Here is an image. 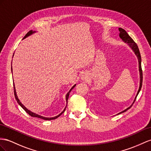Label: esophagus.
Returning <instances> with one entry per match:
<instances>
[{"instance_id":"obj_1","label":"esophagus","mask_w":151,"mask_h":151,"mask_svg":"<svg viewBox=\"0 0 151 151\" xmlns=\"http://www.w3.org/2000/svg\"><path fill=\"white\" fill-rule=\"evenodd\" d=\"M81 79H82V80H86V79H87V75H86V74H82V76H81Z\"/></svg>"}]
</instances>
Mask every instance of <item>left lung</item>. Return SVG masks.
<instances>
[{"label": "left lung", "instance_id": "8db88e82", "mask_svg": "<svg viewBox=\"0 0 151 151\" xmlns=\"http://www.w3.org/2000/svg\"><path fill=\"white\" fill-rule=\"evenodd\" d=\"M119 37H121L122 39V40L126 42V43H127V45H128L129 46V47L132 49L133 51L134 52L135 55H137V58H138V68H139V72H140V86H139V88H138V91L137 92V94L136 95V96H135V98L134 99V101L132 103V105H131L130 106H129L128 108H127V109L124 110L122 111L121 112L119 113L118 114H122V113H124L126 111H127V110H129L130 108L132 106V105H133V103H134L135 100H136V98L137 97V96L139 92H140V90H141V88H142V80H143V75H142V66H141V62H142V60H141V55H140V51H139V49H138V47L137 45L135 43V42L133 40V39L131 38L129 35L128 34H127L126 32V31L125 30H124L122 28H119ZM117 114V115H118Z\"/></svg>", "mask_w": 151, "mask_h": 151}]
</instances>
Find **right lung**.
I'll return each instance as SVG.
<instances>
[{"label":"right lung","instance_id":"obj_1","mask_svg":"<svg viewBox=\"0 0 151 151\" xmlns=\"http://www.w3.org/2000/svg\"><path fill=\"white\" fill-rule=\"evenodd\" d=\"M36 32V31H33V30H30V31L29 32H27V34H26V35L25 36V37H24V39H23V40H24L25 38H26L27 37H28V36H30L31 35V34H32L33 33H35ZM11 72L13 73V69H12V64H11ZM13 86H14V96H15V98H16V100L17 101V102H18V103L19 104V105H20V106H21V107L23 109H24L27 113L29 115H30V116H31V117H37V118H40V119H44V120H53V119H57V117H59V116L62 114H63L64 112V111H65V109H66V106H67V105H68V98H69V93H70V92L71 91V90L73 89V88H74L75 86H76V84H75L74 86H73V87H72V88H71L70 90H69V91L67 93V94H66V96H65V100H66V106H65V109H64V110L62 111V112L60 114H59L58 115H57V116H55V117H43V116H41V115H38V114H35V113H34V112H32V111H30L29 110H28L27 109V108L23 105V104L20 102V99H18V96H17V92H16V89H15V86H14V83H13Z\"/></svg>","mask_w":151,"mask_h":151}]
</instances>
